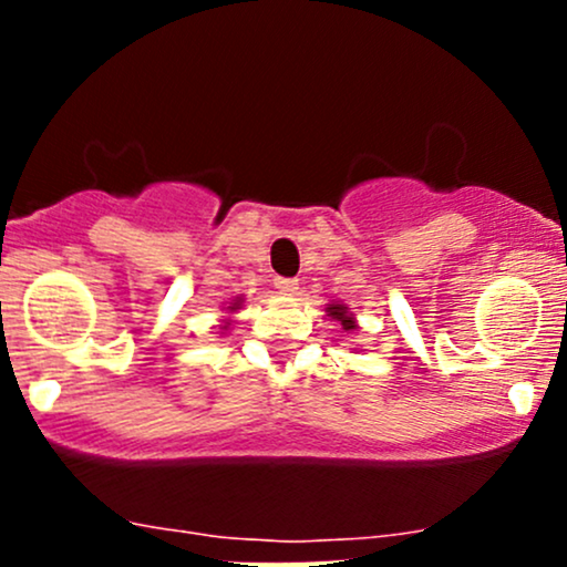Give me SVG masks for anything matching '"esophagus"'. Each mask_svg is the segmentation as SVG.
Masks as SVG:
<instances>
[{
    "label": "esophagus",
    "instance_id": "34e87169",
    "mask_svg": "<svg viewBox=\"0 0 567 567\" xmlns=\"http://www.w3.org/2000/svg\"><path fill=\"white\" fill-rule=\"evenodd\" d=\"M275 285L279 290L285 292V296H292V292L298 290V279H288V277H277Z\"/></svg>",
    "mask_w": 567,
    "mask_h": 567
}]
</instances>
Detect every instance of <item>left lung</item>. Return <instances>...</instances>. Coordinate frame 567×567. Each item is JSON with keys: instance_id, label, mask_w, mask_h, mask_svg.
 Returning a JSON list of instances; mask_svg holds the SVG:
<instances>
[{"instance_id": "8db88e82", "label": "left lung", "mask_w": 567, "mask_h": 567, "mask_svg": "<svg viewBox=\"0 0 567 567\" xmlns=\"http://www.w3.org/2000/svg\"><path fill=\"white\" fill-rule=\"evenodd\" d=\"M328 317L330 320H336L338 324H341L343 330H357V322H354V315H349V306H343V303H328Z\"/></svg>"}]
</instances>
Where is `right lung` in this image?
Wrapping results in <instances>:
<instances>
[{
	"label": "right lung",
	"instance_id": "add662e5",
	"mask_svg": "<svg viewBox=\"0 0 567 567\" xmlns=\"http://www.w3.org/2000/svg\"><path fill=\"white\" fill-rule=\"evenodd\" d=\"M239 303H243V298H234V303L229 306V311H237ZM224 328H226V324H224Z\"/></svg>",
	"mask_w": 567,
	"mask_h": 567
}]
</instances>
